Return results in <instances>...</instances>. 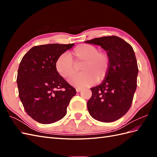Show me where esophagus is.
<instances>
[{"instance_id":"esophagus-1","label":"esophagus","mask_w":157,"mask_h":157,"mask_svg":"<svg viewBox=\"0 0 157 157\" xmlns=\"http://www.w3.org/2000/svg\"><path fill=\"white\" fill-rule=\"evenodd\" d=\"M82 88H76V91H77V92H80V91H82Z\"/></svg>"}]
</instances>
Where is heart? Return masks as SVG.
Wrapping results in <instances>:
<instances>
[{"label": "heart", "mask_w": 157, "mask_h": 157, "mask_svg": "<svg viewBox=\"0 0 157 157\" xmlns=\"http://www.w3.org/2000/svg\"><path fill=\"white\" fill-rule=\"evenodd\" d=\"M72 56L76 64L83 63L82 73L71 77L69 82L77 88L91 86L105 79L110 68V59L103 52H99L96 46L90 44H81L76 47L72 52ZM58 74L67 78L75 72V65L71 57L63 54L57 59L55 64Z\"/></svg>", "instance_id": "b5f03b06"}]
</instances>
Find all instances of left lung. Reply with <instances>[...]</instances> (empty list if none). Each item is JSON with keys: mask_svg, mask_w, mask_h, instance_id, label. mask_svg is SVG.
Returning a JSON list of instances; mask_svg holds the SVG:
<instances>
[{"mask_svg": "<svg viewBox=\"0 0 157 157\" xmlns=\"http://www.w3.org/2000/svg\"><path fill=\"white\" fill-rule=\"evenodd\" d=\"M85 43L100 46L110 59V68L103 81L91 88L87 102L89 113L94 119L111 122L129 110L137 87V60L131 45L116 36H103Z\"/></svg>", "mask_w": 157, "mask_h": 157, "instance_id": "8db88e82", "label": "left lung"}]
</instances>
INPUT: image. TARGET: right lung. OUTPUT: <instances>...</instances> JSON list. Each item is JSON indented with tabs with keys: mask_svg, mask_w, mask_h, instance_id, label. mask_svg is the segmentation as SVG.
I'll return each mask as SVG.
<instances>
[{
	"mask_svg": "<svg viewBox=\"0 0 157 157\" xmlns=\"http://www.w3.org/2000/svg\"><path fill=\"white\" fill-rule=\"evenodd\" d=\"M75 44H49L33 47L19 65V96L26 113L41 124L63 118L76 90L58 74L56 61Z\"/></svg>",
	"mask_w": 157,
	"mask_h": 157,
	"instance_id": "add662e5",
	"label": "right lung"
}]
</instances>
